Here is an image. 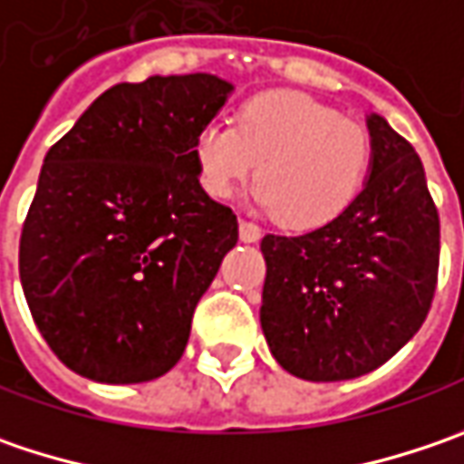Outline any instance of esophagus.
Masks as SVG:
<instances>
[{"label":"esophagus","instance_id":"obj_1","mask_svg":"<svg viewBox=\"0 0 464 464\" xmlns=\"http://www.w3.org/2000/svg\"><path fill=\"white\" fill-rule=\"evenodd\" d=\"M238 236H241V241H259L262 238V228L252 223V220H238Z\"/></svg>","mask_w":464,"mask_h":464}]
</instances>
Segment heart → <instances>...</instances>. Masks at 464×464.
<instances>
[{
    "label": "heart",
    "mask_w": 464,
    "mask_h": 464,
    "mask_svg": "<svg viewBox=\"0 0 464 464\" xmlns=\"http://www.w3.org/2000/svg\"><path fill=\"white\" fill-rule=\"evenodd\" d=\"M372 137L312 95L259 92L233 124L208 121L194 134L192 160L202 189L231 197L256 169V202L285 228L333 223L355 202L372 169Z\"/></svg>",
    "instance_id": "b5f03b06"
}]
</instances>
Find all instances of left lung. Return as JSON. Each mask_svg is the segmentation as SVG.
<instances>
[{
    "label": "left lung",
    "mask_w": 464,
    "mask_h": 464,
    "mask_svg": "<svg viewBox=\"0 0 464 464\" xmlns=\"http://www.w3.org/2000/svg\"><path fill=\"white\" fill-rule=\"evenodd\" d=\"M372 173L348 210L304 236L262 238V330L298 379L343 382L379 369L431 309L439 210L413 145L369 116Z\"/></svg>",
    "instance_id": "8db88e82"
}]
</instances>
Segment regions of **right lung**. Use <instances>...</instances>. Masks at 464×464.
I'll list each match as a JSON object with an SVG mask.
<instances>
[{"label":"right lung","mask_w":464,"mask_h":464,"mask_svg":"<svg viewBox=\"0 0 464 464\" xmlns=\"http://www.w3.org/2000/svg\"><path fill=\"white\" fill-rule=\"evenodd\" d=\"M215 74L148 77L98 95L46 152L20 233V283L53 355L137 384L184 355L197 301L238 241L199 187L192 140L223 109Z\"/></svg>","instance_id":"add662e5"}]
</instances>
